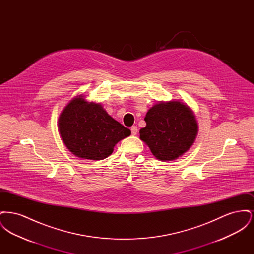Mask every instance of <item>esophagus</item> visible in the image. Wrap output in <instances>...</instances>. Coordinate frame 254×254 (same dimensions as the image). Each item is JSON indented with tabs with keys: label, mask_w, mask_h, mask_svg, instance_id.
<instances>
[{
	"label": "esophagus",
	"mask_w": 254,
	"mask_h": 254,
	"mask_svg": "<svg viewBox=\"0 0 254 254\" xmlns=\"http://www.w3.org/2000/svg\"><path fill=\"white\" fill-rule=\"evenodd\" d=\"M131 133H132V135H136L137 133H138V128H137V127H135V126H133L131 127Z\"/></svg>",
	"instance_id": "esophagus-1"
}]
</instances>
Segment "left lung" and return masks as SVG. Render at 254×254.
<instances>
[{"mask_svg": "<svg viewBox=\"0 0 254 254\" xmlns=\"http://www.w3.org/2000/svg\"><path fill=\"white\" fill-rule=\"evenodd\" d=\"M145 121L140 139L154 157L163 162L181 157L193 145L198 134L193 110L180 100L155 104L147 110Z\"/></svg>", "mask_w": 254, "mask_h": 254, "instance_id": "left-lung-1", "label": "left lung"}]
</instances>
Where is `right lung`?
I'll list each match as a JSON object with an SVG mask.
<instances>
[{
    "instance_id": "right-lung-1",
    "label": "right lung",
    "mask_w": 254,
    "mask_h": 254,
    "mask_svg": "<svg viewBox=\"0 0 254 254\" xmlns=\"http://www.w3.org/2000/svg\"><path fill=\"white\" fill-rule=\"evenodd\" d=\"M58 129L72 154L94 161L109 157L116 144L131 134L109 115L101 103L88 102L83 94L72 98L62 110Z\"/></svg>"
}]
</instances>
